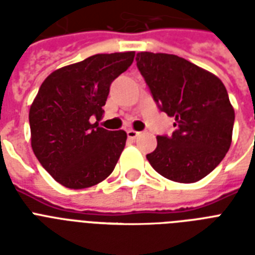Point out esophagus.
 Returning <instances> with one entry per match:
<instances>
[{
    "label": "esophagus",
    "mask_w": 255,
    "mask_h": 255,
    "mask_svg": "<svg viewBox=\"0 0 255 255\" xmlns=\"http://www.w3.org/2000/svg\"><path fill=\"white\" fill-rule=\"evenodd\" d=\"M140 135V132H137V131H133V129H128L127 131V136H128V139H136V137H137V136Z\"/></svg>",
    "instance_id": "esophagus-1"
}]
</instances>
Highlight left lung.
<instances>
[{"label": "left lung", "instance_id": "obj_1", "mask_svg": "<svg viewBox=\"0 0 255 255\" xmlns=\"http://www.w3.org/2000/svg\"><path fill=\"white\" fill-rule=\"evenodd\" d=\"M136 65L176 127L169 137L157 136L148 161L172 181L201 180L221 163L232 144L234 108L225 86L214 74L173 54L141 51Z\"/></svg>", "mask_w": 255, "mask_h": 255}]
</instances>
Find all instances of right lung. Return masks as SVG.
Instances as JSON below:
<instances>
[{
  "mask_svg": "<svg viewBox=\"0 0 255 255\" xmlns=\"http://www.w3.org/2000/svg\"><path fill=\"white\" fill-rule=\"evenodd\" d=\"M135 51L96 54L55 70L30 106L31 148L61 185L90 188L112 173L127 133L107 131L99 120L114 79L132 65Z\"/></svg>",
  "mask_w": 255,
  "mask_h": 255,
  "instance_id": "obj_1",
  "label": "right lung"
}]
</instances>
